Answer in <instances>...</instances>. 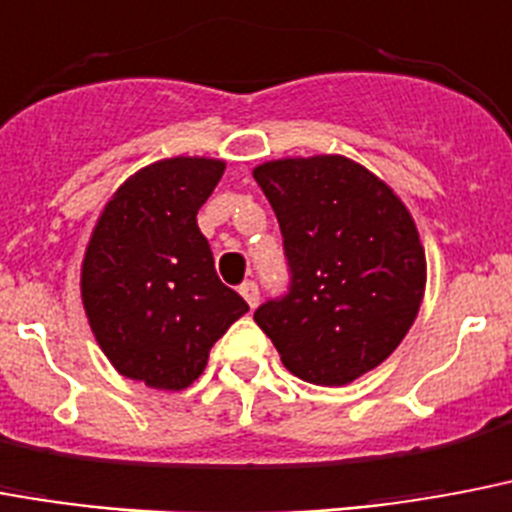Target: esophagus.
<instances>
[{
	"instance_id": "1",
	"label": "esophagus",
	"mask_w": 512,
	"mask_h": 512,
	"mask_svg": "<svg viewBox=\"0 0 512 512\" xmlns=\"http://www.w3.org/2000/svg\"><path fill=\"white\" fill-rule=\"evenodd\" d=\"M240 296L245 298V304L251 306V309H256V304H259V285L253 280H245L240 285Z\"/></svg>"
}]
</instances>
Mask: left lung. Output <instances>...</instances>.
<instances>
[{
  "instance_id": "1",
  "label": "left lung",
  "mask_w": 512,
  "mask_h": 512,
  "mask_svg": "<svg viewBox=\"0 0 512 512\" xmlns=\"http://www.w3.org/2000/svg\"><path fill=\"white\" fill-rule=\"evenodd\" d=\"M285 237L293 282L253 320L282 365L346 386L386 362L420 312L425 248L410 208L346 155L277 158L253 169Z\"/></svg>"
}]
</instances>
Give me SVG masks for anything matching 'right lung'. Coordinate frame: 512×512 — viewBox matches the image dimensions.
Listing matches in <instances>:
<instances>
[{"label": "right lung", "mask_w": 512, "mask_h": 512, "mask_svg": "<svg viewBox=\"0 0 512 512\" xmlns=\"http://www.w3.org/2000/svg\"><path fill=\"white\" fill-rule=\"evenodd\" d=\"M227 163L174 155L142 166L94 222L81 259V304L97 346L124 378L182 391L248 304L214 269L198 208Z\"/></svg>", "instance_id": "obj_1"}]
</instances>
